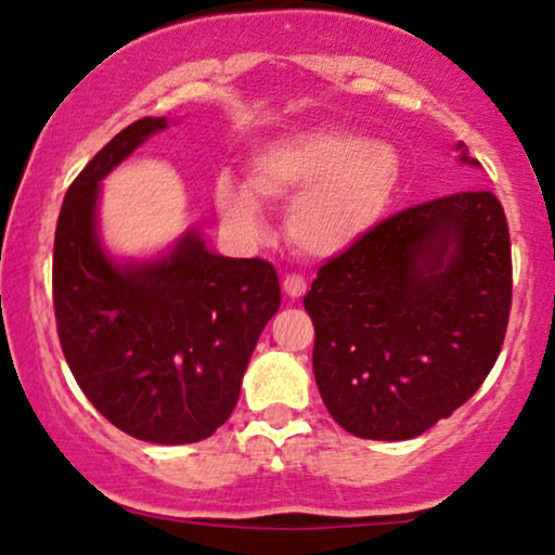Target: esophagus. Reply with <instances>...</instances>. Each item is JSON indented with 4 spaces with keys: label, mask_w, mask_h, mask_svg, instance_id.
<instances>
[{
    "label": "esophagus",
    "mask_w": 555,
    "mask_h": 555,
    "mask_svg": "<svg viewBox=\"0 0 555 555\" xmlns=\"http://www.w3.org/2000/svg\"><path fill=\"white\" fill-rule=\"evenodd\" d=\"M283 291H285L287 298H293V300L295 298H302V295H306V291H308L306 278L291 272V275H285V280H283Z\"/></svg>",
    "instance_id": "34e87169"
}]
</instances>
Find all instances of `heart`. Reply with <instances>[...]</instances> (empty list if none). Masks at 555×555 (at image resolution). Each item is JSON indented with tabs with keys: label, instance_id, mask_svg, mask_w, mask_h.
<instances>
[{
	"label": "heart",
	"instance_id": "obj_1",
	"mask_svg": "<svg viewBox=\"0 0 555 555\" xmlns=\"http://www.w3.org/2000/svg\"><path fill=\"white\" fill-rule=\"evenodd\" d=\"M399 151L340 128H315L272 141L249 164L247 186L217 184L224 224L245 237L262 232L264 204H289L287 237L308 257L353 249L389 211L401 184Z\"/></svg>",
	"mask_w": 555,
	"mask_h": 555
}]
</instances>
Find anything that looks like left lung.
Segmentation results:
<instances>
[{"instance_id":"left-lung-1","label":"left lung","mask_w":555,"mask_h":555,"mask_svg":"<svg viewBox=\"0 0 555 555\" xmlns=\"http://www.w3.org/2000/svg\"><path fill=\"white\" fill-rule=\"evenodd\" d=\"M460 162L477 166L467 151ZM511 302V232L495 194L469 189L397 211L321 264L302 298L325 409L356 437H420L488 378Z\"/></svg>"}]
</instances>
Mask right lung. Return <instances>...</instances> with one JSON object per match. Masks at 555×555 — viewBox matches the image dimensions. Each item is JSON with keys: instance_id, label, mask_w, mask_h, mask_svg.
Masks as SVG:
<instances>
[{"instance_id": "obj_1", "label": "right lung", "mask_w": 555, "mask_h": 555, "mask_svg": "<svg viewBox=\"0 0 555 555\" xmlns=\"http://www.w3.org/2000/svg\"><path fill=\"white\" fill-rule=\"evenodd\" d=\"M166 126L133 120L67 189L52 306L67 366L113 427L143 442L192 444L230 420L257 338L280 308V280L260 257L209 253L196 232L154 262L116 264L103 253L98 181Z\"/></svg>"}]
</instances>
